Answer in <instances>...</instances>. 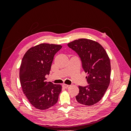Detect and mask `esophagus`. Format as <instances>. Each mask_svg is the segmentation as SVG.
Here are the masks:
<instances>
[{
	"label": "esophagus",
	"instance_id": "esophagus-1",
	"mask_svg": "<svg viewBox=\"0 0 131 131\" xmlns=\"http://www.w3.org/2000/svg\"><path fill=\"white\" fill-rule=\"evenodd\" d=\"M62 86H63V88H64L67 89V88H68V87H69V85H66V84H63Z\"/></svg>",
	"mask_w": 131,
	"mask_h": 131
}]
</instances>
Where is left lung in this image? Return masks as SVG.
<instances>
[{
  "label": "left lung",
  "instance_id": "obj_1",
  "mask_svg": "<svg viewBox=\"0 0 131 131\" xmlns=\"http://www.w3.org/2000/svg\"><path fill=\"white\" fill-rule=\"evenodd\" d=\"M68 46L80 57L82 67L87 73L85 86H79V93L75 98L79 103L92 105L103 97L110 83V59L100 43L87 39L69 42Z\"/></svg>",
  "mask_w": 131,
  "mask_h": 131
}]
</instances>
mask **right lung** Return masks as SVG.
Wrapping results in <instances>:
<instances>
[{
	"label": "right lung",
	"mask_w": 131,
	"mask_h": 131,
	"mask_svg": "<svg viewBox=\"0 0 131 131\" xmlns=\"http://www.w3.org/2000/svg\"><path fill=\"white\" fill-rule=\"evenodd\" d=\"M59 45L41 43L31 47L23 56L19 69L23 92L35 108L45 110L56 104L62 91L59 84L46 82L53 57Z\"/></svg>",
	"instance_id": "1"
}]
</instances>
